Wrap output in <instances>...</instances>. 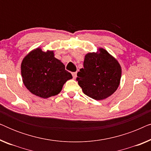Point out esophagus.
<instances>
[{
  "label": "esophagus",
  "instance_id": "obj_1",
  "mask_svg": "<svg viewBox=\"0 0 151 151\" xmlns=\"http://www.w3.org/2000/svg\"><path fill=\"white\" fill-rule=\"evenodd\" d=\"M72 76H73V78H76V76H77V73H76V72H73V73H72Z\"/></svg>",
  "mask_w": 151,
  "mask_h": 151
}]
</instances>
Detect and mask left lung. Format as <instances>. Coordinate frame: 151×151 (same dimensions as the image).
<instances>
[{"label":"left lung","instance_id":"obj_1","mask_svg":"<svg viewBox=\"0 0 151 151\" xmlns=\"http://www.w3.org/2000/svg\"><path fill=\"white\" fill-rule=\"evenodd\" d=\"M100 51L85 55L84 68L76 78L84 93L96 100H104L117 90L122 74L118 62L105 49Z\"/></svg>","mask_w":151,"mask_h":151}]
</instances>
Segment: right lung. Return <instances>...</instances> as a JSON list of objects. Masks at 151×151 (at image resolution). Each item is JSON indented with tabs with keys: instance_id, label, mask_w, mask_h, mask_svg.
Segmentation results:
<instances>
[{
	"instance_id": "right-lung-1",
	"label": "right lung",
	"mask_w": 151,
	"mask_h": 151,
	"mask_svg": "<svg viewBox=\"0 0 151 151\" xmlns=\"http://www.w3.org/2000/svg\"><path fill=\"white\" fill-rule=\"evenodd\" d=\"M21 74L27 88L42 98L58 94L64 84L72 78L71 73L55 58L53 51L44 52L40 48L30 52L23 59Z\"/></svg>"
}]
</instances>
